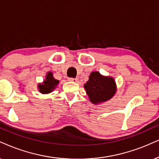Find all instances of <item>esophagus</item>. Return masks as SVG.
<instances>
[{
  "label": "esophagus",
  "mask_w": 159,
  "mask_h": 159,
  "mask_svg": "<svg viewBox=\"0 0 159 159\" xmlns=\"http://www.w3.org/2000/svg\"><path fill=\"white\" fill-rule=\"evenodd\" d=\"M68 81H72V82H78V78H70L68 79Z\"/></svg>",
  "instance_id": "esophagus-1"
}]
</instances>
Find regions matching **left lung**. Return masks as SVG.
I'll return each mask as SVG.
<instances>
[{
  "instance_id": "left-lung-1",
  "label": "left lung",
  "mask_w": 159,
  "mask_h": 159,
  "mask_svg": "<svg viewBox=\"0 0 159 159\" xmlns=\"http://www.w3.org/2000/svg\"><path fill=\"white\" fill-rule=\"evenodd\" d=\"M84 87L90 102L95 105L111 99L116 92L114 78L109 75H101L98 71L92 72Z\"/></svg>"
}]
</instances>
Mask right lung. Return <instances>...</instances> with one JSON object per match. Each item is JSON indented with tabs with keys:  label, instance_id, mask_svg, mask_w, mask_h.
Here are the masks:
<instances>
[{
	"label": "right lung",
	"instance_id": "add662e5",
	"mask_svg": "<svg viewBox=\"0 0 159 159\" xmlns=\"http://www.w3.org/2000/svg\"><path fill=\"white\" fill-rule=\"evenodd\" d=\"M59 84V81L55 79L53 75V73L49 71L46 74L45 78L44 79L43 83L38 84V90L42 94H49L57 87Z\"/></svg>",
	"mask_w": 159,
	"mask_h": 159
}]
</instances>
